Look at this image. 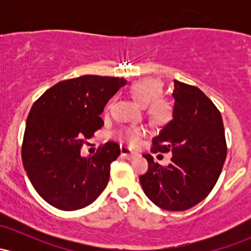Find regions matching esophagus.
Masks as SVG:
<instances>
[{
    "mask_svg": "<svg viewBox=\"0 0 251 251\" xmlns=\"http://www.w3.org/2000/svg\"><path fill=\"white\" fill-rule=\"evenodd\" d=\"M120 152H122V155H124L125 158H127V159H132V158L137 157L138 153L137 152L132 151L131 149H128L127 146H120Z\"/></svg>",
    "mask_w": 251,
    "mask_h": 251,
    "instance_id": "obj_1",
    "label": "esophagus"
}]
</instances>
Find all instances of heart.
I'll return each mask as SVG.
<instances>
[{
    "instance_id": "1",
    "label": "heart",
    "mask_w": 251,
    "mask_h": 251,
    "mask_svg": "<svg viewBox=\"0 0 251 251\" xmlns=\"http://www.w3.org/2000/svg\"><path fill=\"white\" fill-rule=\"evenodd\" d=\"M129 94L140 105L144 106L146 117L155 126H166L174 120L175 106L171 100L163 96L164 85L157 79L138 80L129 86ZM112 101L106 105V111H109ZM146 133L143 126H122L116 131V138L120 142L134 145Z\"/></svg>"
}]
</instances>
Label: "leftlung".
I'll list each match as a JSON object with an SVG mask.
<instances>
[{
  "mask_svg": "<svg viewBox=\"0 0 251 251\" xmlns=\"http://www.w3.org/2000/svg\"><path fill=\"white\" fill-rule=\"evenodd\" d=\"M175 118L152 140L153 153L171 152L163 166L144 154L148 172L139 177L144 192L157 206L184 211L214 189L226 158L221 112L200 88L175 80Z\"/></svg>",
  "mask_w": 251,
  "mask_h": 251,
  "instance_id": "8db88e82",
  "label": "left lung"
}]
</instances>
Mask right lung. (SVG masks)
I'll use <instances>...</instances> for the list:
<instances>
[{
  "label": "right lung",
  "instance_id": "add662e5",
  "mask_svg": "<svg viewBox=\"0 0 251 251\" xmlns=\"http://www.w3.org/2000/svg\"><path fill=\"white\" fill-rule=\"evenodd\" d=\"M124 77L82 75L63 80L31 106L22 142V163L36 192L54 208L74 211L105 190L120 146L107 142L81 157L86 140L103 126V107Z\"/></svg>",
  "mask_w": 251,
  "mask_h": 251
}]
</instances>
